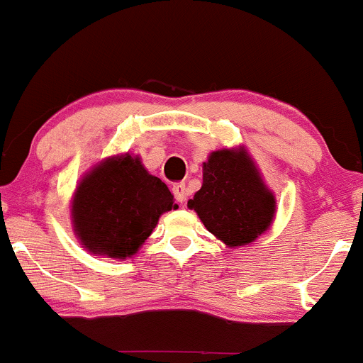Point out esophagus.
<instances>
[{"label":"esophagus","mask_w":363,"mask_h":363,"mask_svg":"<svg viewBox=\"0 0 363 363\" xmlns=\"http://www.w3.org/2000/svg\"><path fill=\"white\" fill-rule=\"evenodd\" d=\"M172 193H174L175 200H177L182 205V203L186 201V184H184V182H179V184H174Z\"/></svg>","instance_id":"obj_1"}]
</instances>
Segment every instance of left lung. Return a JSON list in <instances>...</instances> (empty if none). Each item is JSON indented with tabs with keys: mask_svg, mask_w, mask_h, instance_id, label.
<instances>
[{
	"mask_svg": "<svg viewBox=\"0 0 363 363\" xmlns=\"http://www.w3.org/2000/svg\"><path fill=\"white\" fill-rule=\"evenodd\" d=\"M203 225L227 248H245L272 227L276 194L245 146L220 148L203 162L201 189L188 201Z\"/></svg>",
	"mask_w": 363,
	"mask_h": 363,
	"instance_id": "1",
	"label": "left lung"
}]
</instances>
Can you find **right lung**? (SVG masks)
<instances>
[{"label": "right lung", "instance_id": "1", "mask_svg": "<svg viewBox=\"0 0 363 363\" xmlns=\"http://www.w3.org/2000/svg\"><path fill=\"white\" fill-rule=\"evenodd\" d=\"M174 194L129 151L103 158L82 175L70 200L72 230L91 255L125 260L139 252Z\"/></svg>", "mask_w": 363, "mask_h": 363}]
</instances>
